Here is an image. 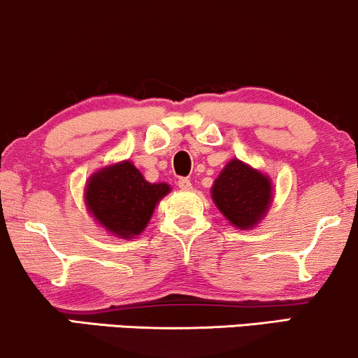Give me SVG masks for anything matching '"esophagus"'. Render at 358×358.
Listing matches in <instances>:
<instances>
[{
  "label": "esophagus",
  "instance_id": "1",
  "mask_svg": "<svg viewBox=\"0 0 358 358\" xmlns=\"http://www.w3.org/2000/svg\"><path fill=\"white\" fill-rule=\"evenodd\" d=\"M179 187L182 189V191H189V189H192V184H191V180H189L187 178H182V179H179Z\"/></svg>",
  "mask_w": 358,
  "mask_h": 358
}]
</instances>
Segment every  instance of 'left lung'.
Returning <instances> with one entry per match:
<instances>
[{
  "label": "left lung",
  "mask_w": 358,
  "mask_h": 358,
  "mask_svg": "<svg viewBox=\"0 0 358 358\" xmlns=\"http://www.w3.org/2000/svg\"><path fill=\"white\" fill-rule=\"evenodd\" d=\"M213 203L238 229H253L268 214L273 203L270 176L250 164L231 159L211 187Z\"/></svg>",
  "instance_id": "left-lung-1"
}]
</instances>
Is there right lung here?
<instances>
[{"instance_id":"obj_1","label":"right lung","mask_w":358,"mask_h":358,"mask_svg":"<svg viewBox=\"0 0 358 358\" xmlns=\"http://www.w3.org/2000/svg\"><path fill=\"white\" fill-rule=\"evenodd\" d=\"M171 192L166 182H149L130 161L108 164L83 189L87 211L112 236L132 239L147 228L155 206Z\"/></svg>"}]
</instances>
